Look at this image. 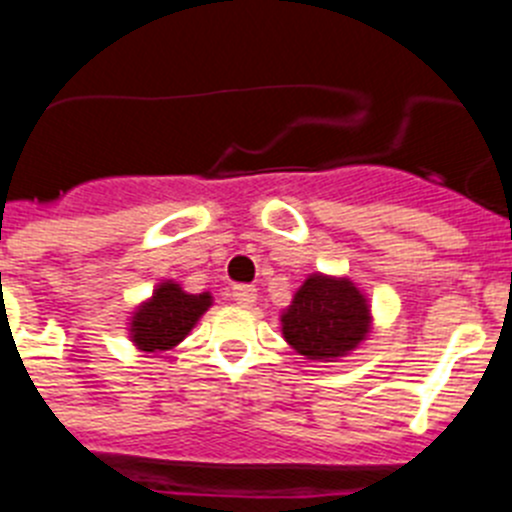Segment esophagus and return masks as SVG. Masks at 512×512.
<instances>
[{"instance_id":"1","label":"esophagus","mask_w":512,"mask_h":512,"mask_svg":"<svg viewBox=\"0 0 512 512\" xmlns=\"http://www.w3.org/2000/svg\"><path fill=\"white\" fill-rule=\"evenodd\" d=\"M230 297H233L235 302L241 307H251L253 302H256V289L251 287V284H235L233 292H230Z\"/></svg>"}]
</instances>
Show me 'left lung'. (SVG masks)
Masks as SVG:
<instances>
[{
    "mask_svg": "<svg viewBox=\"0 0 512 512\" xmlns=\"http://www.w3.org/2000/svg\"><path fill=\"white\" fill-rule=\"evenodd\" d=\"M282 333L307 359H336L369 333V305L348 279L312 274L282 315Z\"/></svg>",
    "mask_w": 512,
    "mask_h": 512,
    "instance_id": "obj_1",
    "label": "left lung"
}]
</instances>
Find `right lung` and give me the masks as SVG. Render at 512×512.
<instances>
[{
  "label": "right lung",
  "mask_w": 512,
  "mask_h": 512,
  "mask_svg": "<svg viewBox=\"0 0 512 512\" xmlns=\"http://www.w3.org/2000/svg\"><path fill=\"white\" fill-rule=\"evenodd\" d=\"M212 305L207 295H187L179 284L164 282L148 302L138 307L130 323V336L140 351H166L176 346Z\"/></svg>",
  "instance_id": "add662e5"
}]
</instances>
